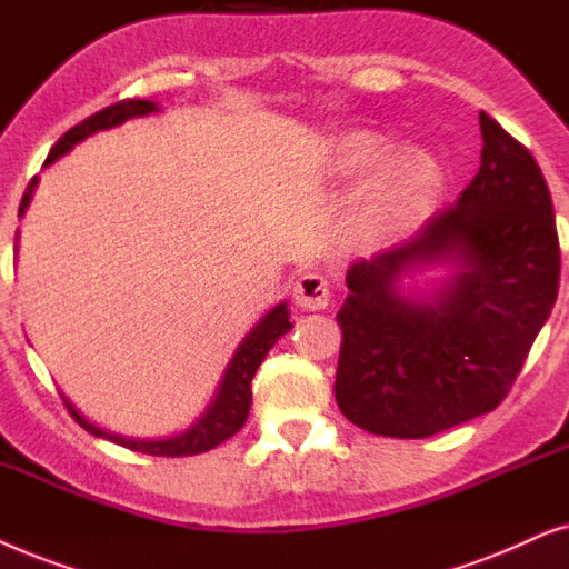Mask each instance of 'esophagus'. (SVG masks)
Listing matches in <instances>:
<instances>
[{
    "label": "esophagus",
    "instance_id": "1",
    "mask_svg": "<svg viewBox=\"0 0 569 569\" xmlns=\"http://www.w3.org/2000/svg\"><path fill=\"white\" fill-rule=\"evenodd\" d=\"M293 297H297V305L305 309H325L330 305V283L322 272H305L297 280V289H293Z\"/></svg>",
    "mask_w": 569,
    "mask_h": 569
}]
</instances>
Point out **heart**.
I'll use <instances>...</instances> for the list:
<instances>
[{
  "mask_svg": "<svg viewBox=\"0 0 569 569\" xmlns=\"http://www.w3.org/2000/svg\"><path fill=\"white\" fill-rule=\"evenodd\" d=\"M388 158V146L367 132L348 134L340 148V171L363 173L380 166ZM439 179L437 166L423 153L396 156L377 171V177L363 197V218L372 229L403 221L427 200Z\"/></svg>",
  "mask_w": 569,
  "mask_h": 569,
  "instance_id": "obj_1",
  "label": "heart"
}]
</instances>
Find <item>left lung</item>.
<instances>
[{"label": "left lung", "instance_id": "1", "mask_svg": "<svg viewBox=\"0 0 569 569\" xmlns=\"http://www.w3.org/2000/svg\"><path fill=\"white\" fill-rule=\"evenodd\" d=\"M481 166L458 202L403 244L348 268L336 400L380 437L421 439L495 411L559 291V237L547 179L489 113ZM456 261L429 302L406 300V269Z\"/></svg>", "mask_w": 569, "mask_h": 569}]
</instances>
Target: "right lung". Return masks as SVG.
Segmentation results:
<instances>
[{
	"label": "right lung",
	"mask_w": 569,
	"mask_h": 569,
	"mask_svg": "<svg viewBox=\"0 0 569 569\" xmlns=\"http://www.w3.org/2000/svg\"><path fill=\"white\" fill-rule=\"evenodd\" d=\"M153 111H158V106L153 101H140V98H127V101L106 106V109L96 111L93 117L82 119L80 124H74L72 130H67L62 138L57 140V146L51 148L47 163H54L59 156L70 153L78 142L90 138V134L98 130H111V127L124 124L127 119L148 117V113ZM36 181L38 179L30 181L26 194H22L20 216L26 213ZM291 328L293 325L289 322V307H286V301H280V305L272 307L270 312L254 325V330L241 340L237 353H233V359L229 361V369H226L221 388H218L216 398L210 400L208 411L202 413L187 431H181V435L163 437V439H132V437L113 435V431H106L101 427H96V423H90L86 416L78 413V408H74L64 396L62 400L67 411L72 413V419L78 421L82 429L90 431L93 437L111 439V442L121 445V448L146 452V456H158V458L200 456V452L218 448V445L226 442V439L233 437L241 427H244L249 406H252V377L257 369H260V363L264 361V356H268L270 348L276 346V340L280 336H286Z\"/></svg>",
	"instance_id": "add662e5"
}]
</instances>
